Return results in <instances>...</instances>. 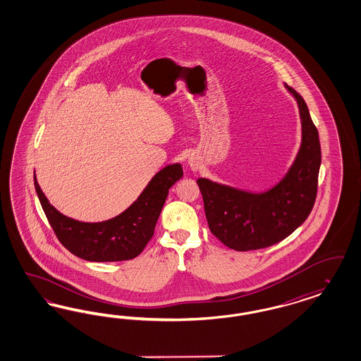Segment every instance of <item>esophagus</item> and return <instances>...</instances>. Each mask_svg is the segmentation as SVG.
I'll list each match as a JSON object with an SVG mask.
<instances>
[{"label": "esophagus", "mask_w": 361, "mask_h": 361, "mask_svg": "<svg viewBox=\"0 0 361 361\" xmlns=\"http://www.w3.org/2000/svg\"><path fill=\"white\" fill-rule=\"evenodd\" d=\"M188 165H189V168H190L192 171H197L200 168L199 159L195 157V156H190L189 160H188Z\"/></svg>", "instance_id": "1"}]
</instances>
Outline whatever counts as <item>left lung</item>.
I'll list each match as a JSON object with an SVG mask.
<instances>
[{"label":"left lung","mask_w":361,"mask_h":361,"mask_svg":"<svg viewBox=\"0 0 361 361\" xmlns=\"http://www.w3.org/2000/svg\"><path fill=\"white\" fill-rule=\"evenodd\" d=\"M298 101L301 145L286 176L264 192H249L199 178L200 192L212 233L228 248L245 252L267 248L295 232L310 216L322 164L319 132L304 99Z\"/></svg>","instance_id":"left-lung-1"}]
</instances>
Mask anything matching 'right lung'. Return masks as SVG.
I'll list each match as a JSON object with an SVG mask.
<instances>
[{
    "label": "right lung",
    "instance_id": "add662e5",
    "mask_svg": "<svg viewBox=\"0 0 361 361\" xmlns=\"http://www.w3.org/2000/svg\"><path fill=\"white\" fill-rule=\"evenodd\" d=\"M181 177V164L166 165L152 177L128 209L101 223H84L60 213L42 193L36 174L35 188L50 226L71 253L87 262H124L135 259L145 248L169 189Z\"/></svg>",
    "mask_w": 361,
    "mask_h": 361
}]
</instances>
